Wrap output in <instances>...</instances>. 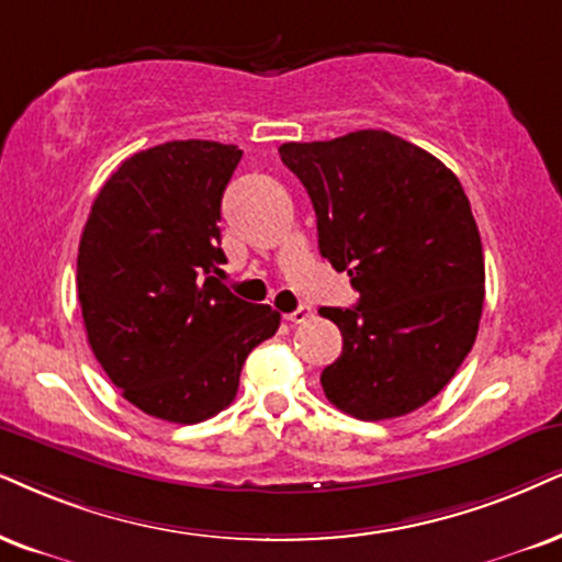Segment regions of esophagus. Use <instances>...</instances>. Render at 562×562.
<instances>
[{
    "label": "esophagus",
    "mask_w": 562,
    "mask_h": 562,
    "mask_svg": "<svg viewBox=\"0 0 562 562\" xmlns=\"http://www.w3.org/2000/svg\"><path fill=\"white\" fill-rule=\"evenodd\" d=\"M308 316H311V311L305 308V305H301V308H295V311H290V314H285V322H290V324H303Z\"/></svg>",
    "instance_id": "obj_1"
}]
</instances>
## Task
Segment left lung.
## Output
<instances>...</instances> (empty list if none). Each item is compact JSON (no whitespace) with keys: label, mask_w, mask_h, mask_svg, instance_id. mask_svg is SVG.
I'll list each match as a JSON object with an SVG mask.
<instances>
[{"label":"left lung","mask_w":562,"mask_h":562,"mask_svg":"<svg viewBox=\"0 0 562 562\" xmlns=\"http://www.w3.org/2000/svg\"><path fill=\"white\" fill-rule=\"evenodd\" d=\"M280 158L314 204L318 251L360 293L355 308L318 311L342 331L326 400L368 423L415 412L480 329L485 259L470 199L438 158L381 130L285 142Z\"/></svg>","instance_id":"obj_1"}]
</instances>
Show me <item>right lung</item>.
Returning <instances> with one entry per match:
<instances>
[{"label": "right lung", "instance_id": "right-lung-1", "mask_svg": "<svg viewBox=\"0 0 562 562\" xmlns=\"http://www.w3.org/2000/svg\"><path fill=\"white\" fill-rule=\"evenodd\" d=\"M236 145L173 139L126 158L98 191L77 254L92 355L145 415L194 425L236 400L248 352L280 314L223 285L220 202Z\"/></svg>", "mask_w": 562, "mask_h": 562}]
</instances>
